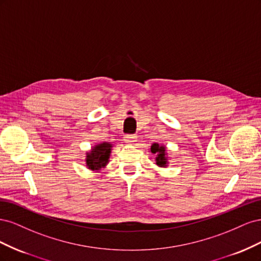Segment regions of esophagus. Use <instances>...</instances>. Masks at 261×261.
<instances>
[{
	"label": "esophagus",
	"mask_w": 261,
	"mask_h": 261,
	"mask_svg": "<svg viewBox=\"0 0 261 261\" xmlns=\"http://www.w3.org/2000/svg\"><path fill=\"white\" fill-rule=\"evenodd\" d=\"M136 139H137L136 135H129V134H128V135H125V137H124L125 143L128 144V145H132V144L135 143Z\"/></svg>",
	"instance_id": "1"
}]
</instances>
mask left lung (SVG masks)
<instances>
[{"label": "left lung", "instance_id": "1", "mask_svg": "<svg viewBox=\"0 0 261 261\" xmlns=\"http://www.w3.org/2000/svg\"><path fill=\"white\" fill-rule=\"evenodd\" d=\"M151 152L155 153V162L156 165H159V167H163L165 168L168 164V158H167V152H165V147L161 146L159 144H153L151 146Z\"/></svg>", "mask_w": 261, "mask_h": 261}]
</instances>
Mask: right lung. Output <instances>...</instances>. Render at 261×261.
Segmentation results:
<instances>
[{
  "label": "right lung",
  "mask_w": 261,
  "mask_h": 261,
  "mask_svg": "<svg viewBox=\"0 0 261 261\" xmlns=\"http://www.w3.org/2000/svg\"><path fill=\"white\" fill-rule=\"evenodd\" d=\"M112 145L110 143H101L92 147L91 151L86 155V165L91 171H98L105 168L109 162L110 153H111Z\"/></svg>",
  "instance_id": "right-lung-1"
}]
</instances>
